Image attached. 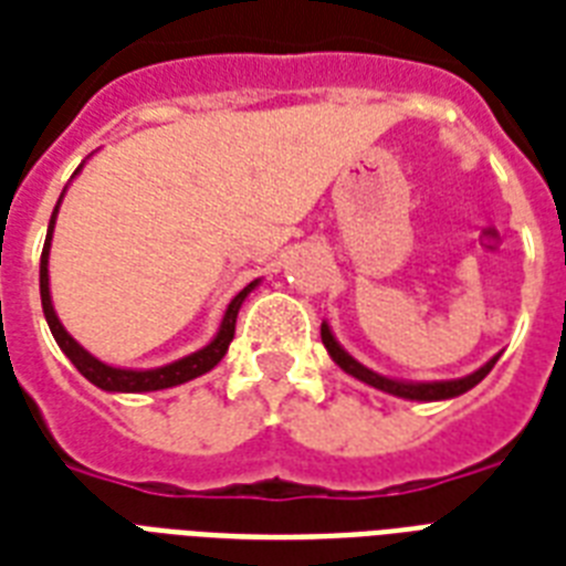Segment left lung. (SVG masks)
I'll return each instance as SVG.
<instances>
[{
	"label": "left lung",
	"mask_w": 566,
	"mask_h": 566,
	"mask_svg": "<svg viewBox=\"0 0 566 566\" xmlns=\"http://www.w3.org/2000/svg\"><path fill=\"white\" fill-rule=\"evenodd\" d=\"M319 335H323V344H326L328 355H332V358H335V361L340 364V367H344L346 373H349V376L361 378V381H367V385L378 387V390H385V394L402 396V399H420V402H434V399H452V396L467 394V390L479 385V381H482V378L493 370V364H496V358H493V361L484 364L482 370L470 373V376H464V378H455V381H431V385H408V381H396V378L378 376V373L367 370L364 364L355 361L353 355L340 349V344H337L335 335L328 332L326 323H323V328H319Z\"/></svg>",
	"instance_id": "left-lung-1"
}]
</instances>
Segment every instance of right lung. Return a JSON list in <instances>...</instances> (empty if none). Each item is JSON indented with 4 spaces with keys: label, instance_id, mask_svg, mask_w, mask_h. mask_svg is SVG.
Returning <instances> with one entry per match:
<instances>
[{
    "label": "right lung",
    "instance_id": "add662e5",
    "mask_svg": "<svg viewBox=\"0 0 566 566\" xmlns=\"http://www.w3.org/2000/svg\"><path fill=\"white\" fill-rule=\"evenodd\" d=\"M61 202V199H57ZM55 211H52V220H49L46 243H43V255H40V302H43V314H46V323L52 328V337L57 340V346L64 349V355L75 364V370L82 373L87 381H93L102 390H114V394H146V390H164V387L185 385L190 378L202 376V373L213 370L217 364L222 361V355L229 349L231 337H234V323H238V311L243 305V300L249 296V291L255 287L258 282L247 284L243 291L231 300V305L226 308V317H222V326L217 332L211 344L199 349V353L188 355L176 364H167V367H158V370H119V367H108L102 364L99 358H93L87 349L75 344L73 337L66 335V328L61 326L55 308H52V296H49V240H52V229H55Z\"/></svg>",
    "mask_w": 566,
    "mask_h": 566
}]
</instances>
